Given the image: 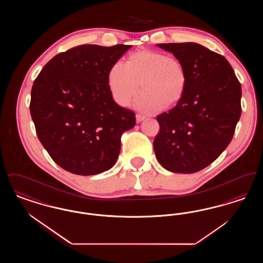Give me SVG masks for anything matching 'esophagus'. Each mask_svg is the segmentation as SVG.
<instances>
[{
  "mask_svg": "<svg viewBox=\"0 0 263 263\" xmlns=\"http://www.w3.org/2000/svg\"><path fill=\"white\" fill-rule=\"evenodd\" d=\"M145 118H146V116H145V115H143V114H140V113H137V114H136V120H137V122H141V121H143Z\"/></svg>",
  "mask_w": 263,
  "mask_h": 263,
  "instance_id": "obj_1",
  "label": "esophagus"
}]
</instances>
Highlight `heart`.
<instances>
[{
	"label": "heart",
	"mask_w": 263,
	"mask_h": 263,
	"mask_svg": "<svg viewBox=\"0 0 263 263\" xmlns=\"http://www.w3.org/2000/svg\"><path fill=\"white\" fill-rule=\"evenodd\" d=\"M187 83L183 64L163 52L141 50L132 53L125 65L113 64L108 72V88L113 100L127 106L141 88L138 107L144 110L171 108L182 99Z\"/></svg>",
	"instance_id": "obj_1"
}]
</instances>
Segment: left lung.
Returning a JSON list of instances; mask_svg holds the SVG:
<instances>
[{
	"label": "left lung",
	"mask_w": 263,
	"mask_h": 263,
	"mask_svg": "<svg viewBox=\"0 0 263 263\" xmlns=\"http://www.w3.org/2000/svg\"><path fill=\"white\" fill-rule=\"evenodd\" d=\"M183 64L187 83L180 101L157 116L154 140L159 163L170 172L193 174L218 159L239 120L241 87L224 56L198 43H163Z\"/></svg>",
	"instance_id": "8db88e82"
}]
</instances>
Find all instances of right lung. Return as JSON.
<instances>
[{"label":"right lung","mask_w":263,"mask_h":263,"mask_svg":"<svg viewBox=\"0 0 263 263\" xmlns=\"http://www.w3.org/2000/svg\"><path fill=\"white\" fill-rule=\"evenodd\" d=\"M130 48L80 45L53 57L34 80L29 108L38 139L65 171L98 175L116 163L136 118L113 100L108 72Z\"/></svg>","instance_id":"1"}]
</instances>
